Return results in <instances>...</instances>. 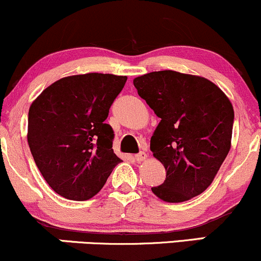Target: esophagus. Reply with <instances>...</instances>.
Instances as JSON below:
<instances>
[{
    "mask_svg": "<svg viewBox=\"0 0 261 261\" xmlns=\"http://www.w3.org/2000/svg\"><path fill=\"white\" fill-rule=\"evenodd\" d=\"M146 157H147V154H146L145 152H143V151H141V152H139V153L135 154V160H136L137 162H142V161H145V160H146Z\"/></svg>",
    "mask_w": 261,
    "mask_h": 261,
    "instance_id": "obj_1",
    "label": "esophagus"
}]
</instances>
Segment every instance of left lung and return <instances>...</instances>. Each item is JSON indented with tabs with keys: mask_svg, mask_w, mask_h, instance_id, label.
<instances>
[{
	"mask_svg": "<svg viewBox=\"0 0 261 261\" xmlns=\"http://www.w3.org/2000/svg\"><path fill=\"white\" fill-rule=\"evenodd\" d=\"M134 86L161 118L149 148L167 174L153 194L167 202L200 195L229 152L234 121L229 99L211 81L169 70L137 77Z\"/></svg>",
	"mask_w": 261,
	"mask_h": 261,
	"instance_id": "8db88e82",
	"label": "left lung"
}]
</instances>
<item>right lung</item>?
I'll return each mask as SVG.
<instances>
[{"label":"right lung","instance_id":"right-lung-1","mask_svg":"<svg viewBox=\"0 0 261 261\" xmlns=\"http://www.w3.org/2000/svg\"><path fill=\"white\" fill-rule=\"evenodd\" d=\"M126 76L65 77L41 92L28 114V143L35 164L59 195L83 201L99 193L121 160L106 120Z\"/></svg>","mask_w":261,"mask_h":261}]
</instances>
